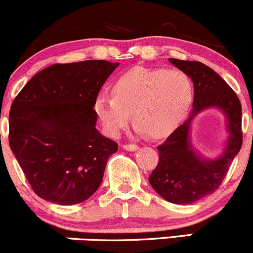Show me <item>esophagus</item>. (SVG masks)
I'll list each match as a JSON object with an SVG mask.
<instances>
[{
    "instance_id": "1",
    "label": "esophagus",
    "mask_w": 253,
    "mask_h": 253,
    "mask_svg": "<svg viewBox=\"0 0 253 253\" xmlns=\"http://www.w3.org/2000/svg\"><path fill=\"white\" fill-rule=\"evenodd\" d=\"M123 148L129 150V152H135L138 147H137V144H135V143H127V144H124Z\"/></svg>"
}]
</instances>
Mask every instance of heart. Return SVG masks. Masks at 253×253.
<instances>
[{"label": "heart", "instance_id": "heart-1", "mask_svg": "<svg viewBox=\"0 0 253 253\" xmlns=\"http://www.w3.org/2000/svg\"><path fill=\"white\" fill-rule=\"evenodd\" d=\"M111 96L99 95L93 109L104 130L118 136L130 121L149 137L172 134L188 115L194 87L180 70L135 67L122 74L110 88Z\"/></svg>", "mask_w": 253, "mask_h": 253}]
</instances>
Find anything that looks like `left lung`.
<instances>
[{
	"instance_id": "8db88e82",
	"label": "left lung",
	"mask_w": 253,
	"mask_h": 253,
	"mask_svg": "<svg viewBox=\"0 0 253 253\" xmlns=\"http://www.w3.org/2000/svg\"><path fill=\"white\" fill-rule=\"evenodd\" d=\"M194 82L195 98L192 115L158 147L159 161L149 175L153 189L166 201L190 204L220 188L229 166L243 144L241 104L237 93L208 65L197 61L169 58ZM207 107H218L229 121L230 137L225 153L216 161H202L191 149L188 142L189 122L196 113Z\"/></svg>"
}]
</instances>
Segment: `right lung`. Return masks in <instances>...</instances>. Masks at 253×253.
<instances>
[{"label":"right lung","instance_id":"right-lung-1","mask_svg":"<svg viewBox=\"0 0 253 253\" xmlns=\"http://www.w3.org/2000/svg\"><path fill=\"white\" fill-rule=\"evenodd\" d=\"M119 63L92 59L36 74L9 112V147L36 195L72 206L89 198L118 144L95 129L93 105Z\"/></svg>","mask_w":253,"mask_h":253}]
</instances>
